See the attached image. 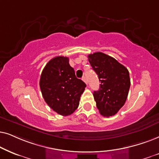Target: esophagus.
<instances>
[{"instance_id": "34e87169", "label": "esophagus", "mask_w": 159, "mask_h": 159, "mask_svg": "<svg viewBox=\"0 0 159 159\" xmlns=\"http://www.w3.org/2000/svg\"><path fill=\"white\" fill-rule=\"evenodd\" d=\"M82 80H83V81L86 83V85H87V84H88V82H87V80H86V78L85 76H83V77H82Z\"/></svg>"}]
</instances>
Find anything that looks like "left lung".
<instances>
[{
  "label": "left lung",
  "mask_w": 159,
  "mask_h": 159,
  "mask_svg": "<svg viewBox=\"0 0 159 159\" xmlns=\"http://www.w3.org/2000/svg\"><path fill=\"white\" fill-rule=\"evenodd\" d=\"M88 59L101 83L99 90L93 94L97 107L105 117L114 116L127 98L131 84L128 70L104 53L95 52Z\"/></svg>",
  "instance_id": "left-lung-1"
}]
</instances>
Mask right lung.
<instances>
[{
  "instance_id": "add662e5",
  "label": "right lung",
  "mask_w": 159,
  "mask_h": 159,
  "mask_svg": "<svg viewBox=\"0 0 159 159\" xmlns=\"http://www.w3.org/2000/svg\"><path fill=\"white\" fill-rule=\"evenodd\" d=\"M40 88L44 100L60 115H71L79 105L80 97L86 86L76 78L69 58L59 56L48 62L42 71Z\"/></svg>"
}]
</instances>
